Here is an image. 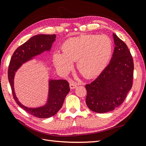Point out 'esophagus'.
<instances>
[{"label":"esophagus","mask_w":146,"mask_h":146,"mask_svg":"<svg viewBox=\"0 0 146 146\" xmlns=\"http://www.w3.org/2000/svg\"><path fill=\"white\" fill-rule=\"evenodd\" d=\"M70 89H75V88H76L77 86V84H76V82H71L70 83Z\"/></svg>","instance_id":"esophagus-1"}]
</instances>
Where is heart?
Returning <instances> with one entry per match:
<instances>
[{
	"label": "heart",
	"instance_id": "heart-1",
	"mask_svg": "<svg viewBox=\"0 0 146 146\" xmlns=\"http://www.w3.org/2000/svg\"><path fill=\"white\" fill-rule=\"evenodd\" d=\"M63 52H55L53 61L59 71L68 73L77 61V67L86 78L95 77L103 71L111 56V39L105 35H83L66 40Z\"/></svg>",
	"mask_w": 146,
	"mask_h": 146
}]
</instances>
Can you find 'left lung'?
Returning a JSON list of instances; mask_svg holds the SVG:
<instances>
[{
	"instance_id": "obj_1",
	"label": "left lung",
	"mask_w": 146,
	"mask_h": 146,
	"mask_svg": "<svg viewBox=\"0 0 146 146\" xmlns=\"http://www.w3.org/2000/svg\"><path fill=\"white\" fill-rule=\"evenodd\" d=\"M115 47L109 64L85 87L86 104L92 111L107 113L120 106L133 85L134 64L126 44L113 34Z\"/></svg>"
}]
</instances>
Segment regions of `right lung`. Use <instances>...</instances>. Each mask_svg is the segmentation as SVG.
I'll use <instances>...</instances> for the list:
<instances>
[{"label":"right lung","mask_w":146,"mask_h":146,"mask_svg":"<svg viewBox=\"0 0 146 146\" xmlns=\"http://www.w3.org/2000/svg\"><path fill=\"white\" fill-rule=\"evenodd\" d=\"M55 35H37L20 46L13 53L8 70V77L11 87L13 98L16 104L28 113L38 118H48L54 116L62 107L66 96L70 91L69 85L65 80L48 81V94L47 103L38 108H29L17 99L15 92L14 78L15 73L23 64L40 55L45 51H50L55 41Z\"/></svg>","instance_id":"obj_1"}]
</instances>
